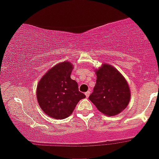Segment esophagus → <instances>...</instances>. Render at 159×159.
I'll return each instance as SVG.
<instances>
[{
    "instance_id": "obj_1",
    "label": "esophagus",
    "mask_w": 159,
    "mask_h": 159,
    "mask_svg": "<svg viewBox=\"0 0 159 159\" xmlns=\"http://www.w3.org/2000/svg\"><path fill=\"white\" fill-rule=\"evenodd\" d=\"M85 95H86V98H88L89 95H90V91H88V92H86Z\"/></svg>"
}]
</instances>
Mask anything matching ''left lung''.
<instances>
[{
	"label": "left lung",
	"instance_id": "1",
	"mask_svg": "<svg viewBox=\"0 0 159 159\" xmlns=\"http://www.w3.org/2000/svg\"><path fill=\"white\" fill-rule=\"evenodd\" d=\"M96 84L89 99L101 113L115 116L125 109L130 100L127 81L116 69L103 65L96 71Z\"/></svg>",
	"mask_w": 159,
	"mask_h": 159
}]
</instances>
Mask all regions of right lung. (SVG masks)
Instances as JSON below:
<instances>
[{
    "label": "right lung",
    "instance_id": "obj_1",
    "mask_svg": "<svg viewBox=\"0 0 159 159\" xmlns=\"http://www.w3.org/2000/svg\"><path fill=\"white\" fill-rule=\"evenodd\" d=\"M73 66L63 62L50 69L37 87L39 105L48 116L63 119L70 116L85 95L80 92L78 84L70 76Z\"/></svg>",
    "mask_w": 159,
    "mask_h": 159
}]
</instances>
